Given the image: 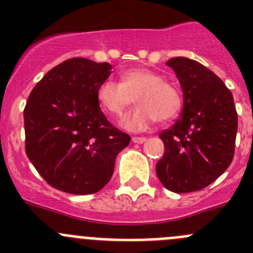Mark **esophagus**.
<instances>
[{
    "label": "esophagus",
    "instance_id": "34e87169",
    "mask_svg": "<svg viewBox=\"0 0 253 253\" xmlns=\"http://www.w3.org/2000/svg\"><path fill=\"white\" fill-rule=\"evenodd\" d=\"M146 140H147V138H144V137H133L131 138V142L137 143V144H142V143H144Z\"/></svg>",
    "mask_w": 253,
    "mask_h": 253
}]
</instances>
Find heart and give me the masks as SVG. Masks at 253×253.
<instances>
[{
  "instance_id": "b5f03b06",
  "label": "heart",
  "mask_w": 253,
  "mask_h": 253,
  "mask_svg": "<svg viewBox=\"0 0 253 253\" xmlns=\"http://www.w3.org/2000/svg\"><path fill=\"white\" fill-rule=\"evenodd\" d=\"M100 106L113 116H122L137 97L139 106L126 115L123 128L142 131L157 119L161 123L172 120L181 109V96L176 87L167 84L160 73L146 68L124 71L120 84L106 80L97 88Z\"/></svg>"
}]
</instances>
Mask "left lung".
<instances>
[{
	"label": "left lung",
	"mask_w": 253,
	"mask_h": 253,
	"mask_svg": "<svg viewBox=\"0 0 253 253\" xmlns=\"http://www.w3.org/2000/svg\"><path fill=\"white\" fill-rule=\"evenodd\" d=\"M184 95L181 118L160 134L165 154L156 165L162 185L177 194L198 191L215 181L234 156L238 118L224 82L196 60L167 62Z\"/></svg>",
	"instance_id": "obj_1"
}]
</instances>
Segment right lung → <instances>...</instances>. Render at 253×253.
Masks as SVG:
<instances>
[{"instance_id":"1","label":"right lung","mask_w":253,"mask_h":253,"mask_svg":"<svg viewBox=\"0 0 253 253\" xmlns=\"http://www.w3.org/2000/svg\"><path fill=\"white\" fill-rule=\"evenodd\" d=\"M110 75V63L71 58L51 68L29 96L26 154L54 189L75 195L100 191L113 176L118 153L130 143L97 101V88Z\"/></svg>"}]
</instances>
